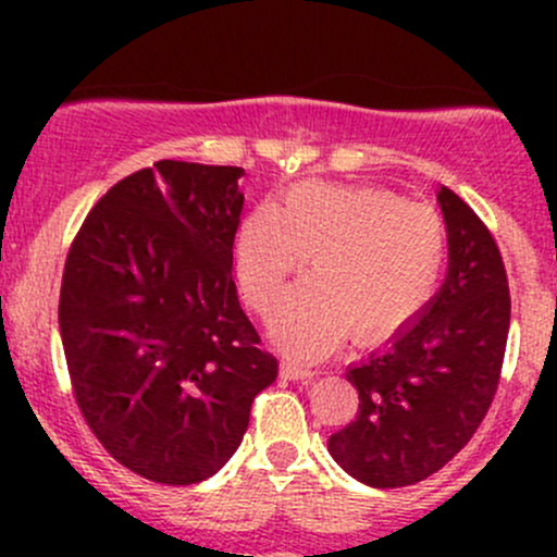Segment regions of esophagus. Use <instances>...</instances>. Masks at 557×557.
<instances>
[{"instance_id":"34e87169","label":"esophagus","mask_w":557,"mask_h":557,"mask_svg":"<svg viewBox=\"0 0 557 557\" xmlns=\"http://www.w3.org/2000/svg\"><path fill=\"white\" fill-rule=\"evenodd\" d=\"M283 374L288 380H301V383H305V380H312L314 374V369H310V367H305V363H299V361H285L283 363Z\"/></svg>"}]
</instances>
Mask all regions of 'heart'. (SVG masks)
<instances>
[{
    "label": "heart",
    "mask_w": 557,
    "mask_h": 557,
    "mask_svg": "<svg viewBox=\"0 0 557 557\" xmlns=\"http://www.w3.org/2000/svg\"><path fill=\"white\" fill-rule=\"evenodd\" d=\"M247 305L267 314L312 256V277L285 296L274 336L294 356L339 342L374 345L401 331L434 294L447 256L440 212L374 185L299 183L283 205H261L237 234Z\"/></svg>",
    "instance_id": "heart-1"
}]
</instances>
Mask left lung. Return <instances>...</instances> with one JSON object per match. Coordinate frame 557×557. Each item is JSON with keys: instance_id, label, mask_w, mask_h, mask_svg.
<instances>
[{"instance_id": "left-lung-1", "label": "left lung", "mask_w": 557, "mask_h": 557, "mask_svg": "<svg viewBox=\"0 0 557 557\" xmlns=\"http://www.w3.org/2000/svg\"><path fill=\"white\" fill-rule=\"evenodd\" d=\"M450 269L436 299L383 352L356 363V418L329 453L372 487H407L436 474L469 445L502 380L509 334L507 269L491 228L440 190Z\"/></svg>"}]
</instances>
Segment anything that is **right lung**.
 I'll return each mask as SVG.
<instances>
[{"mask_svg":"<svg viewBox=\"0 0 557 557\" xmlns=\"http://www.w3.org/2000/svg\"><path fill=\"white\" fill-rule=\"evenodd\" d=\"M239 166L156 161L91 207L59 296L72 393L121 466L159 485L215 474L277 377L234 285Z\"/></svg>","mask_w":557,"mask_h":557,"instance_id":"1","label":"right lung"}]
</instances>
